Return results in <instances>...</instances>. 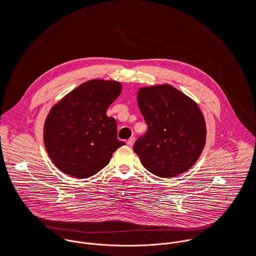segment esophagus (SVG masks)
<instances>
[{
  "label": "esophagus",
  "mask_w": 256,
  "mask_h": 256,
  "mask_svg": "<svg viewBox=\"0 0 256 256\" xmlns=\"http://www.w3.org/2000/svg\"><path fill=\"white\" fill-rule=\"evenodd\" d=\"M134 142H136V138H134V136H132L130 138H128V140L126 144L128 146V147H132V146L134 144Z\"/></svg>",
  "instance_id": "esophagus-1"
}]
</instances>
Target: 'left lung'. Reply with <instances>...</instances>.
Masks as SVG:
<instances>
[{
	"label": "left lung",
	"mask_w": 256,
	"mask_h": 256,
	"mask_svg": "<svg viewBox=\"0 0 256 256\" xmlns=\"http://www.w3.org/2000/svg\"><path fill=\"white\" fill-rule=\"evenodd\" d=\"M136 100L148 126L134 144L144 167L164 178L188 171L206 144V122L198 104L167 84L138 89Z\"/></svg>",
	"instance_id": "8db88e82"
}]
</instances>
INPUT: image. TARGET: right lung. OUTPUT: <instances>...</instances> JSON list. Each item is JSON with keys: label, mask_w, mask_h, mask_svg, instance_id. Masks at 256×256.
Here are the masks:
<instances>
[{"label": "right lung", "mask_w": 256, "mask_h": 256, "mask_svg": "<svg viewBox=\"0 0 256 256\" xmlns=\"http://www.w3.org/2000/svg\"><path fill=\"white\" fill-rule=\"evenodd\" d=\"M120 92V82L90 80L52 106L44 122V140L50 160L62 172L88 178L126 144L118 138L116 120L106 116Z\"/></svg>", "instance_id": "obj_1"}]
</instances>
